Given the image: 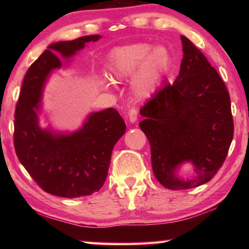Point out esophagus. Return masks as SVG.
Masks as SVG:
<instances>
[{"mask_svg": "<svg viewBox=\"0 0 249 249\" xmlns=\"http://www.w3.org/2000/svg\"><path fill=\"white\" fill-rule=\"evenodd\" d=\"M128 119L130 123H135L137 121V108L130 107L128 111Z\"/></svg>", "mask_w": 249, "mask_h": 249, "instance_id": "obj_1", "label": "esophagus"}]
</instances>
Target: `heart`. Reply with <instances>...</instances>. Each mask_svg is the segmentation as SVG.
Masks as SVG:
<instances>
[{
    "label": "heart",
    "mask_w": 249,
    "mask_h": 249,
    "mask_svg": "<svg viewBox=\"0 0 249 249\" xmlns=\"http://www.w3.org/2000/svg\"><path fill=\"white\" fill-rule=\"evenodd\" d=\"M170 54L163 47L147 43H135L116 47L108 53L107 70L114 81L132 77L133 91L140 98H147L156 90L170 67Z\"/></svg>",
    "instance_id": "obj_1"
}]
</instances>
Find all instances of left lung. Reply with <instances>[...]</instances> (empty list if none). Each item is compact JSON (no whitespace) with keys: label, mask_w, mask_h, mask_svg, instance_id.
I'll list each match as a JSON object with an SVG mask.
<instances>
[{"label":"left lung","mask_w":249,"mask_h":249,"mask_svg":"<svg viewBox=\"0 0 249 249\" xmlns=\"http://www.w3.org/2000/svg\"><path fill=\"white\" fill-rule=\"evenodd\" d=\"M181 41L183 58L179 75L141 108L146 120L140 127L150 144L154 175L170 190L209 182L225 161L234 135L224 81L190 39L181 36ZM183 162L193 163L196 178L176 177Z\"/></svg>","instance_id":"8db88e82"}]
</instances>
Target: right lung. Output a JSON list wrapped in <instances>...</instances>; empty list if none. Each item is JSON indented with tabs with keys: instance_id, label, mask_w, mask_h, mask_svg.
I'll return each mask as SVG.
<instances>
[{
	"instance_id": "1",
	"label": "right lung",
	"mask_w": 249,
	"mask_h": 249,
	"mask_svg": "<svg viewBox=\"0 0 249 249\" xmlns=\"http://www.w3.org/2000/svg\"><path fill=\"white\" fill-rule=\"evenodd\" d=\"M100 35L48 46L29 67L15 107L14 147L19 161L45 192L61 197L90 196L107 180L112 150L126 125L120 113L109 107L92 113L83 127L72 134L41 129L38 113L44 84L53 69Z\"/></svg>"
}]
</instances>
